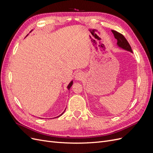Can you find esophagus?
Returning <instances> with one entry per match:
<instances>
[{
    "instance_id": "34e87169",
    "label": "esophagus",
    "mask_w": 153,
    "mask_h": 153,
    "mask_svg": "<svg viewBox=\"0 0 153 153\" xmlns=\"http://www.w3.org/2000/svg\"><path fill=\"white\" fill-rule=\"evenodd\" d=\"M75 78L76 80H82V78H84V74H83V73H82L80 71L76 73Z\"/></svg>"
}]
</instances>
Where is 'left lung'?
Wrapping results in <instances>:
<instances>
[{"mask_svg": "<svg viewBox=\"0 0 153 153\" xmlns=\"http://www.w3.org/2000/svg\"><path fill=\"white\" fill-rule=\"evenodd\" d=\"M112 32L114 36V38L117 40V47H119V48H121L123 50L128 51V52H129L133 53L131 46L129 45L126 39L124 38V36L123 34H120L119 32L115 31V30H112Z\"/></svg>", "mask_w": 153, "mask_h": 153, "instance_id": "left-lung-1", "label": "left lung"}]
</instances>
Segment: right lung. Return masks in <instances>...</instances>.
Returning a JSON list of instances; mask_svg holds the SVG:
<instances>
[{"label":"right lung","mask_w":153,"mask_h":153,"mask_svg":"<svg viewBox=\"0 0 153 153\" xmlns=\"http://www.w3.org/2000/svg\"><path fill=\"white\" fill-rule=\"evenodd\" d=\"M31 31H32V30H31ZM31 31H30V32H31ZM73 84V80H72V81H71V82H70V83H69V84H68V85L67 88H68V89L69 91V89H70V88H71V87L72 86ZM65 110H66V109H65ZM65 110H64V112H62V114H61V115H59V116H58V117H60V116H61V115H62V114H64V112H65Z\"/></svg>","instance_id":"right-lung-1"}]
</instances>
